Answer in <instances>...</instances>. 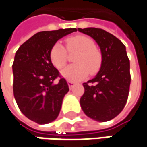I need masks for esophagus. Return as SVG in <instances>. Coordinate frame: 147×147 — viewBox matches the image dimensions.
<instances>
[{
  "instance_id": "1",
  "label": "esophagus",
  "mask_w": 147,
  "mask_h": 147,
  "mask_svg": "<svg viewBox=\"0 0 147 147\" xmlns=\"http://www.w3.org/2000/svg\"><path fill=\"white\" fill-rule=\"evenodd\" d=\"M68 87H69V89H71L74 86V82H72V81H68Z\"/></svg>"
}]
</instances>
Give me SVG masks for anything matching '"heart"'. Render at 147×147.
Returning <instances> with one entry per match:
<instances>
[{
    "label": "heart",
    "mask_w": 147,
    "mask_h": 147,
    "mask_svg": "<svg viewBox=\"0 0 147 147\" xmlns=\"http://www.w3.org/2000/svg\"><path fill=\"white\" fill-rule=\"evenodd\" d=\"M68 52H79L74 58L75 64H71L61 73L62 76L69 81H79L89 74L100 70L102 63V54L94 46V41L89 37L77 35L66 39ZM50 60L54 67L63 68L68 61L66 48L60 42H56L50 51Z\"/></svg>",
    "instance_id": "1"
}]
</instances>
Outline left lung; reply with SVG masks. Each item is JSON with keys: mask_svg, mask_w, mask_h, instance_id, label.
<instances>
[{"mask_svg": "<svg viewBox=\"0 0 147 147\" xmlns=\"http://www.w3.org/2000/svg\"><path fill=\"white\" fill-rule=\"evenodd\" d=\"M78 31L92 37L102 54L100 71L94 79L83 84L84 94L80 98V106L94 121H110L122 111L128 99L131 74L125 46L100 28H78Z\"/></svg>", "mask_w": 147, "mask_h": 147, "instance_id": "8db88e82", "label": "left lung"}]
</instances>
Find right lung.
Wrapping results in <instances>:
<instances>
[{
	"label": "right lung",
	"mask_w": 147,
	"mask_h": 147,
	"mask_svg": "<svg viewBox=\"0 0 147 147\" xmlns=\"http://www.w3.org/2000/svg\"><path fill=\"white\" fill-rule=\"evenodd\" d=\"M76 28L37 32L16 51L12 65L13 94L22 113L29 120L44 125L57 119L68 85L60 79L50 60V51L62 37Z\"/></svg>",
	"instance_id": "add662e5"
}]
</instances>
